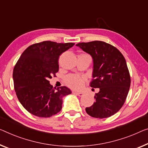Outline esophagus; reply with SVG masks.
Segmentation results:
<instances>
[{
	"mask_svg": "<svg viewBox=\"0 0 148 148\" xmlns=\"http://www.w3.org/2000/svg\"><path fill=\"white\" fill-rule=\"evenodd\" d=\"M74 94H76L77 96H82L84 95V93L83 92H73Z\"/></svg>",
	"mask_w": 148,
	"mask_h": 148,
	"instance_id": "34e87169",
	"label": "esophagus"
}]
</instances>
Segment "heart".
<instances>
[{"label": "heart", "instance_id": "b5f03b06", "mask_svg": "<svg viewBox=\"0 0 148 148\" xmlns=\"http://www.w3.org/2000/svg\"><path fill=\"white\" fill-rule=\"evenodd\" d=\"M84 77L77 74H70L65 78L66 84L74 89H80L84 84Z\"/></svg>", "mask_w": 148, "mask_h": 148}]
</instances>
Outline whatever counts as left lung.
<instances>
[{"label": "left lung", "instance_id": "left-lung-1", "mask_svg": "<svg viewBox=\"0 0 148 148\" xmlns=\"http://www.w3.org/2000/svg\"><path fill=\"white\" fill-rule=\"evenodd\" d=\"M93 59V80L90 86L100 88L95 102L86 108L90 116L108 118L120 110L130 87L131 79L124 57L116 47L102 41L81 42L76 45Z\"/></svg>", "mask_w": 148, "mask_h": 148}]
</instances>
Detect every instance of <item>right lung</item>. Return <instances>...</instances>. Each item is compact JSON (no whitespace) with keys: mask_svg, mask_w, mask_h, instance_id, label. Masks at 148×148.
<instances>
[{"mask_svg":"<svg viewBox=\"0 0 148 148\" xmlns=\"http://www.w3.org/2000/svg\"><path fill=\"white\" fill-rule=\"evenodd\" d=\"M74 45L44 41L28 46L21 54L13 70L17 98L28 112L48 118L58 113L62 99L72 93L66 86L53 88L49 78L58 72L60 55Z\"/></svg>","mask_w":148,"mask_h":148,"instance_id":"add662e5","label":"right lung"}]
</instances>
